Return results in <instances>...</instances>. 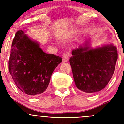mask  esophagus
Here are the masks:
<instances>
[{"label":"esophagus","instance_id":"obj_1","mask_svg":"<svg viewBox=\"0 0 124 124\" xmlns=\"http://www.w3.org/2000/svg\"><path fill=\"white\" fill-rule=\"evenodd\" d=\"M69 60V55L68 54H64L62 56V62H67Z\"/></svg>","mask_w":124,"mask_h":124}]
</instances>
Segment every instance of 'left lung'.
Returning <instances> with one entry per match:
<instances>
[{
  "label": "left lung",
  "instance_id": "obj_1",
  "mask_svg": "<svg viewBox=\"0 0 124 124\" xmlns=\"http://www.w3.org/2000/svg\"><path fill=\"white\" fill-rule=\"evenodd\" d=\"M87 43L73 50L69 59L76 87L87 93L101 91L112 77L117 60V48L112 44L89 49Z\"/></svg>",
  "mask_w": 124,
  "mask_h": 124
}]
</instances>
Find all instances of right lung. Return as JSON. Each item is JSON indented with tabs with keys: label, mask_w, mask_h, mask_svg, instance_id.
Instances as JSON below:
<instances>
[{
	"label": "right lung",
	"mask_w": 124,
	"mask_h": 124,
	"mask_svg": "<svg viewBox=\"0 0 124 124\" xmlns=\"http://www.w3.org/2000/svg\"><path fill=\"white\" fill-rule=\"evenodd\" d=\"M62 62L60 57L44 52L23 30L16 33L8 64L12 78L22 92L31 96L43 93L54 70Z\"/></svg>",
	"instance_id": "1"
}]
</instances>
